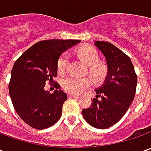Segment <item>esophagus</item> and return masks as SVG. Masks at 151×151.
<instances>
[{
	"instance_id": "1",
	"label": "esophagus",
	"mask_w": 151,
	"mask_h": 151,
	"mask_svg": "<svg viewBox=\"0 0 151 151\" xmlns=\"http://www.w3.org/2000/svg\"><path fill=\"white\" fill-rule=\"evenodd\" d=\"M68 96L70 97V98H76V97H79L78 95H76V94H72V93H70Z\"/></svg>"
}]
</instances>
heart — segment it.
<instances>
[{"label": "heart", "mask_w": 151, "mask_h": 151, "mask_svg": "<svg viewBox=\"0 0 151 151\" xmlns=\"http://www.w3.org/2000/svg\"><path fill=\"white\" fill-rule=\"evenodd\" d=\"M79 57L89 65V73L95 81H101L107 76V68L102 62L98 61L99 55L96 50L92 46H85L78 50ZM69 61V56L67 54H63L58 60V70L63 73L66 69ZM63 87L71 93L79 94L90 86L91 80L90 77H77L68 76L63 80Z\"/></svg>", "instance_id": "heart-1"}]
</instances>
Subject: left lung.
Masks as SVG:
<instances>
[{"label":"left lung","instance_id":"left-lung-1","mask_svg":"<svg viewBox=\"0 0 151 151\" xmlns=\"http://www.w3.org/2000/svg\"><path fill=\"white\" fill-rule=\"evenodd\" d=\"M94 44L105 57L107 74L102 85L95 90L96 98L82 110V115L92 127L104 129L117 124L130 107L137 76L130 58L123 51L107 42L94 41Z\"/></svg>","mask_w":151,"mask_h":151}]
</instances>
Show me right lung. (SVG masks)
I'll use <instances>...</instances> for the list:
<instances>
[{"mask_svg":"<svg viewBox=\"0 0 151 151\" xmlns=\"http://www.w3.org/2000/svg\"><path fill=\"white\" fill-rule=\"evenodd\" d=\"M76 39H49L38 42L16 60L11 73L9 94L17 113L26 124L37 129H47L60 119L66 93L57 90L50 93L45 82L57 76L61 54L76 45Z\"/></svg>","mask_w":151,"mask_h":151,"instance_id":"1","label":"right lung"}]
</instances>
